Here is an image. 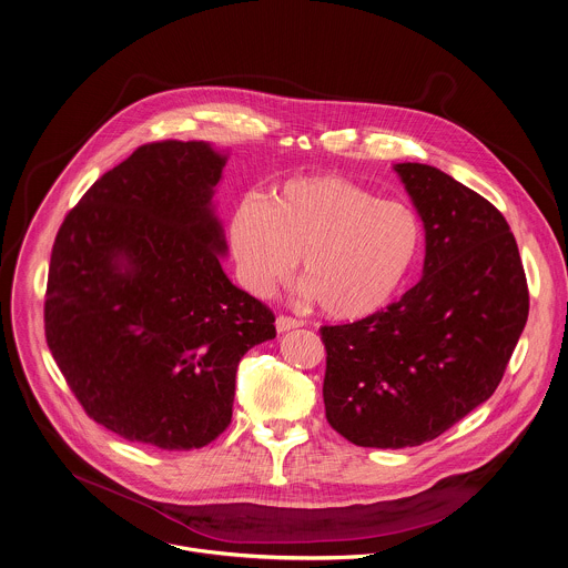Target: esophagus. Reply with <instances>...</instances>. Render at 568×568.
I'll return each instance as SVG.
<instances>
[{
  "instance_id": "1",
  "label": "esophagus",
  "mask_w": 568,
  "mask_h": 568,
  "mask_svg": "<svg viewBox=\"0 0 568 568\" xmlns=\"http://www.w3.org/2000/svg\"><path fill=\"white\" fill-rule=\"evenodd\" d=\"M296 326H303V322L296 320V317H292V315H278V317H276V331H278V333H285V331L296 328Z\"/></svg>"
}]
</instances>
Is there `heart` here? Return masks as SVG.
I'll return each instance as SVG.
<instances>
[{"mask_svg": "<svg viewBox=\"0 0 568 568\" xmlns=\"http://www.w3.org/2000/svg\"><path fill=\"white\" fill-rule=\"evenodd\" d=\"M420 246L416 213L342 176L292 179L272 202L246 197L231 217L242 285L267 296L303 272L324 314L357 320L378 312L403 285Z\"/></svg>", "mask_w": 568, "mask_h": 568, "instance_id": "obj_1", "label": "heart"}]
</instances>
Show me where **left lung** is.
I'll return each instance as SVG.
<instances>
[{
    "label": "left lung",
    "mask_w": 568,
    "mask_h": 568,
    "mask_svg": "<svg viewBox=\"0 0 568 568\" xmlns=\"http://www.w3.org/2000/svg\"><path fill=\"white\" fill-rule=\"evenodd\" d=\"M394 170L425 224L423 278L377 314L320 328L326 420L375 448L434 440L488 400L529 314L501 211L438 168Z\"/></svg>",
    "instance_id": "left-lung-1"
}]
</instances>
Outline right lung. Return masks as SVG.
I'll list each match as a JSON object with an SVG mask.
<instances>
[{"label": "right lung", "instance_id": "obj_1", "mask_svg": "<svg viewBox=\"0 0 568 568\" xmlns=\"http://www.w3.org/2000/svg\"><path fill=\"white\" fill-rule=\"evenodd\" d=\"M224 165L204 141L139 145L54 240L48 346L87 416L124 440H215L231 425L240 359L276 337L272 310L220 265L211 197Z\"/></svg>", "mask_w": 568, "mask_h": 568}]
</instances>
